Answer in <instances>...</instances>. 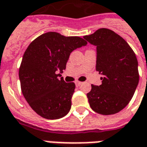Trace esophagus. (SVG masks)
<instances>
[{"label":"esophagus","instance_id":"34e87169","mask_svg":"<svg viewBox=\"0 0 147 147\" xmlns=\"http://www.w3.org/2000/svg\"><path fill=\"white\" fill-rule=\"evenodd\" d=\"M75 83H76V86H79L80 85L82 84V82H79V81H76V82H75Z\"/></svg>","mask_w":147,"mask_h":147}]
</instances>
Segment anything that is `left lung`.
<instances>
[{
  "mask_svg": "<svg viewBox=\"0 0 147 147\" xmlns=\"http://www.w3.org/2000/svg\"><path fill=\"white\" fill-rule=\"evenodd\" d=\"M83 38L96 47V70L103 76L102 84L91 85L87 93L90 107L104 115L119 112L131 100L139 83L136 56L125 40L111 29H100Z\"/></svg>",
  "mask_w": 147,
  "mask_h": 147,
  "instance_id": "1",
  "label": "left lung"
}]
</instances>
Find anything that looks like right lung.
<instances>
[{
	"label": "right lung",
	"mask_w": 147,
	"mask_h": 147,
	"mask_svg": "<svg viewBox=\"0 0 147 147\" xmlns=\"http://www.w3.org/2000/svg\"><path fill=\"white\" fill-rule=\"evenodd\" d=\"M86 44L79 36L48 32L36 38L27 47L18 72L22 92L29 106L41 117L58 119L69 112L76 85L60 77L71 53Z\"/></svg>",
	"instance_id": "add662e5"
}]
</instances>
